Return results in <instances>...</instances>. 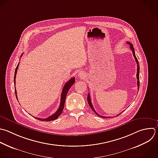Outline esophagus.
<instances>
[{"instance_id": "34e87169", "label": "esophagus", "mask_w": 158, "mask_h": 158, "mask_svg": "<svg viewBox=\"0 0 158 158\" xmlns=\"http://www.w3.org/2000/svg\"><path fill=\"white\" fill-rule=\"evenodd\" d=\"M78 75V77H80V78H84L85 77V74L83 72H79Z\"/></svg>"}]
</instances>
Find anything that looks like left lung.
<instances>
[{
  "mask_svg": "<svg viewBox=\"0 0 158 158\" xmlns=\"http://www.w3.org/2000/svg\"><path fill=\"white\" fill-rule=\"evenodd\" d=\"M127 43L128 45H130V49H131V51H132L133 55V56H134V57H135V61H136V64H137V73H136V78H137V85H138V89H139V63H138V59H137V58H136V56H135V50H134V48H133V47L132 44H131V43H130V42H127ZM87 100H88V102L89 106H90V107L91 108V109H92V110H93V111L96 114V115H98V116H99V117H102V118H109V117H104V116L99 115L98 114H97V112H96V110L94 109V107H93V105H92L91 101V98H90V94H89V93H88V94ZM121 113H122V112ZM121 113H120L119 114H118L117 116L119 115Z\"/></svg>",
  "mask_w": 158,
  "mask_h": 158,
  "instance_id": "1",
  "label": "left lung"
}]
</instances>
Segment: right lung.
Here are the masks:
<instances>
[{
  "instance_id": "right-lung-1",
  "label": "right lung",
  "mask_w": 158,
  "mask_h": 158,
  "mask_svg": "<svg viewBox=\"0 0 158 158\" xmlns=\"http://www.w3.org/2000/svg\"><path fill=\"white\" fill-rule=\"evenodd\" d=\"M22 55H23V54L21 55V57L22 56ZM19 63L18 64V65H17V67L15 69V75H14V84H15V86L16 75H17V69L19 68ZM75 78H72L64 85V88L62 89V94H61L60 106H59V109H57V110L55 114H52V115H51V116H49V117H48V118H38V117H35V118H37V119H38L40 120H41V121H45V122H49V121L57 119L59 117V115L62 113V111H63L64 108L65 98H66L67 93H68L69 89L70 88V87L75 83ZM15 94H16V98H17V99L18 100L17 96V91H16L15 87Z\"/></svg>"
}]
</instances>
